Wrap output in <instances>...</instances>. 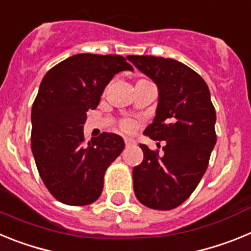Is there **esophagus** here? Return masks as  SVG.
I'll list each match as a JSON object with an SVG mask.
<instances>
[{
    "label": "esophagus",
    "instance_id": "esophagus-1",
    "mask_svg": "<svg viewBox=\"0 0 251 251\" xmlns=\"http://www.w3.org/2000/svg\"><path fill=\"white\" fill-rule=\"evenodd\" d=\"M124 143H126V147H130L136 145V141L132 138H124Z\"/></svg>",
    "mask_w": 251,
    "mask_h": 251
}]
</instances>
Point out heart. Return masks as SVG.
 I'll list each match as a JSON object with an SVG mask.
<instances>
[{"mask_svg":"<svg viewBox=\"0 0 251 251\" xmlns=\"http://www.w3.org/2000/svg\"><path fill=\"white\" fill-rule=\"evenodd\" d=\"M139 81H147V80H139ZM119 127H121L123 130H126V132H129V130H132L133 128H134V124H133V122L129 121V119H123V121L121 122V124H119Z\"/></svg>","mask_w":251,"mask_h":251,"instance_id":"1","label":"heart"}]
</instances>
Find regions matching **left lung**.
Segmentation results:
<instances>
[{
  "label": "left lung",
  "instance_id": "8db88e82",
  "mask_svg": "<svg viewBox=\"0 0 251 251\" xmlns=\"http://www.w3.org/2000/svg\"><path fill=\"white\" fill-rule=\"evenodd\" d=\"M127 59L158 86L156 117L145 134L165 142L162 152L141 145L145 157L133 168L134 194L147 207L172 210L200 183L216 143L210 90L200 75L177 60L148 55Z\"/></svg>",
  "mask_w": 251,
  "mask_h": 251
}]
</instances>
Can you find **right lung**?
Returning <instances> with one entry per match:
<instances>
[{
	"instance_id": "right-lung-1",
	"label": "right lung",
	"mask_w": 251,
	"mask_h": 251,
	"mask_svg": "<svg viewBox=\"0 0 251 251\" xmlns=\"http://www.w3.org/2000/svg\"><path fill=\"white\" fill-rule=\"evenodd\" d=\"M133 70L121 55L77 54L51 68L40 84L31 110V150L46 188L60 202L84 206L103 191L106 168L124 150V141L103 132L88 143L86 112L117 73Z\"/></svg>"
}]
</instances>
